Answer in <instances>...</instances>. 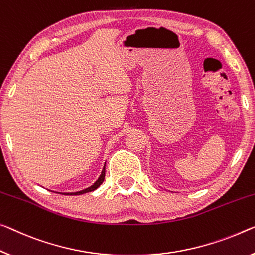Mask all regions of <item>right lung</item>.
I'll use <instances>...</instances> for the list:
<instances>
[{
	"label": "right lung",
	"mask_w": 255,
	"mask_h": 255,
	"mask_svg": "<svg viewBox=\"0 0 255 255\" xmlns=\"http://www.w3.org/2000/svg\"><path fill=\"white\" fill-rule=\"evenodd\" d=\"M105 172H106V163H105V166H104V168H103V171H101V174H100V177L98 178V180L97 181L93 183L92 186H90V187H88V188H85V189H83V190H80V191H75V193H60V194H62V195H82V194H85V193H90V191H93V190H96L98 187H99L101 183L104 182V180H105Z\"/></svg>",
	"instance_id": "obj_1"
}]
</instances>
